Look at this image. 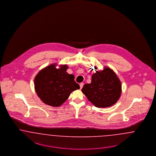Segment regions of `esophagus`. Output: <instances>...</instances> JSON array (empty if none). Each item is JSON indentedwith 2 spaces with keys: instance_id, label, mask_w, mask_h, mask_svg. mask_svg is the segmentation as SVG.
<instances>
[{
  "instance_id": "1",
  "label": "esophagus",
  "mask_w": 156,
  "mask_h": 156,
  "mask_svg": "<svg viewBox=\"0 0 156 156\" xmlns=\"http://www.w3.org/2000/svg\"><path fill=\"white\" fill-rule=\"evenodd\" d=\"M80 89H82V87H83V83H80Z\"/></svg>"
}]
</instances>
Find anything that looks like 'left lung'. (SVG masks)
<instances>
[{"mask_svg": "<svg viewBox=\"0 0 156 156\" xmlns=\"http://www.w3.org/2000/svg\"><path fill=\"white\" fill-rule=\"evenodd\" d=\"M82 91L96 107L105 108L119 100L121 83L112 69L106 67L94 74L91 83L85 84Z\"/></svg>", "mask_w": 156, "mask_h": 156, "instance_id": "8db88e82", "label": "left lung"}]
</instances>
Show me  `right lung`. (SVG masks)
I'll return each instance as SVG.
<instances>
[{
    "mask_svg": "<svg viewBox=\"0 0 156 156\" xmlns=\"http://www.w3.org/2000/svg\"><path fill=\"white\" fill-rule=\"evenodd\" d=\"M67 69L66 65L57 69L55 64H51L42 69L35 76V91L44 103L60 106L73 91L80 88L74 81V75L66 72Z\"/></svg>",
    "mask_w": 156,
    "mask_h": 156,
    "instance_id": "add662e5",
    "label": "right lung"
}]
</instances>
